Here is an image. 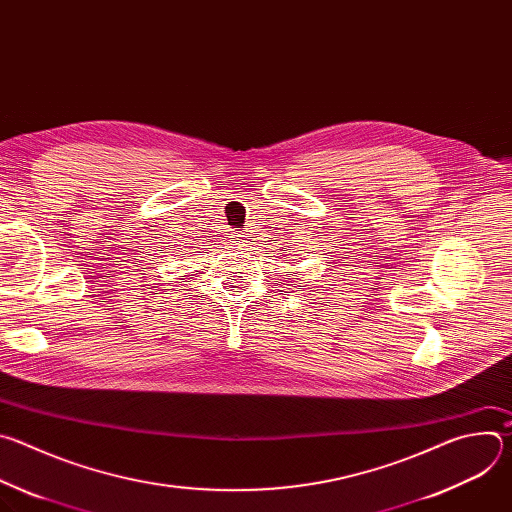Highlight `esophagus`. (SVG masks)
<instances>
[{
    "instance_id": "1",
    "label": "esophagus",
    "mask_w": 512,
    "mask_h": 512,
    "mask_svg": "<svg viewBox=\"0 0 512 512\" xmlns=\"http://www.w3.org/2000/svg\"><path fill=\"white\" fill-rule=\"evenodd\" d=\"M233 243H245V241H243V235H235V239H233Z\"/></svg>"
}]
</instances>
